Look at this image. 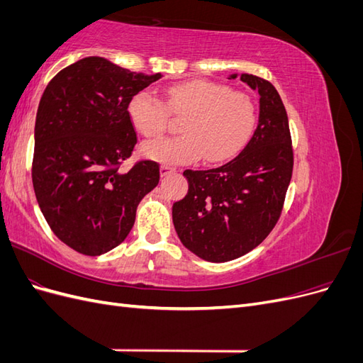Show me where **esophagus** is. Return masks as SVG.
<instances>
[{
  "label": "esophagus",
  "mask_w": 363,
  "mask_h": 363,
  "mask_svg": "<svg viewBox=\"0 0 363 363\" xmlns=\"http://www.w3.org/2000/svg\"><path fill=\"white\" fill-rule=\"evenodd\" d=\"M172 172H175V168H174V167H169V164H162V167H160L162 177H164V175H169V174H172Z\"/></svg>",
  "instance_id": "1"
}]
</instances>
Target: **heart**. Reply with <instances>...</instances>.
<instances>
[{
  "label": "heart",
  "instance_id": "b5f03b06",
  "mask_svg": "<svg viewBox=\"0 0 363 363\" xmlns=\"http://www.w3.org/2000/svg\"><path fill=\"white\" fill-rule=\"evenodd\" d=\"M168 108L172 113H186L180 124L183 135L142 147L147 157L160 163H194L203 156L208 163L225 162L245 147L257 123L250 95L208 80L171 86L167 104L152 89H142L131 96L128 116L140 135L157 138L168 127Z\"/></svg>",
  "mask_w": 363,
  "mask_h": 363
}]
</instances>
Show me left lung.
<instances>
[{
    "label": "left lung",
    "mask_w": 363,
    "mask_h": 363,
    "mask_svg": "<svg viewBox=\"0 0 363 363\" xmlns=\"http://www.w3.org/2000/svg\"><path fill=\"white\" fill-rule=\"evenodd\" d=\"M240 80L260 95L255 133L223 167L186 169L188 195L172 206L182 244L207 262L233 260L262 244L279 221L292 179L289 121L277 89L257 75L240 74Z\"/></svg>",
    "instance_id": "8db88e82"
}]
</instances>
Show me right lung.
Returning <instances> with one entry per match:
<instances>
[{"instance_id": "add662e5", "label": "right lung", "mask_w": 363, "mask_h": 363, "mask_svg": "<svg viewBox=\"0 0 363 363\" xmlns=\"http://www.w3.org/2000/svg\"><path fill=\"white\" fill-rule=\"evenodd\" d=\"M159 79L86 57L62 69L40 98L33 188L52 233L84 256L123 242L140 200L159 184L157 162L119 171L138 144L128 103Z\"/></svg>"}]
</instances>
